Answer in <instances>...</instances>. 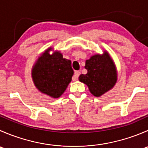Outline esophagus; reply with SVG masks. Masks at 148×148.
Returning <instances> with one entry per match:
<instances>
[{
  "label": "esophagus",
  "mask_w": 148,
  "mask_h": 148,
  "mask_svg": "<svg viewBox=\"0 0 148 148\" xmlns=\"http://www.w3.org/2000/svg\"><path fill=\"white\" fill-rule=\"evenodd\" d=\"M80 74H81V72H80L79 71H76L75 72H74V76H73V77H72L73 81H77V80L78 79V77H79V76L80 75Z\"/></svg>",
  "instance_id": "obj_1"
}]
</instances>
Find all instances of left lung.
Masks as SVG:
<instances>
[{
  "label": "left lung",
  "mask_w": 148,
  "mask_h": 148,
  "mask_svg": "<svg viewBox=\"0 0 148 148\" xmlns=\"http://www.w3.org/2000/svg\"><path fill=\"white\" fill-rule=\"evenodd\" d=\"M86 74H81L79 80L87 85L95 97H101L114 86L117 81V71L110 53L104 51L102 54L93 55L86 61Z\"/></svg>",
  "instance_id": "obj_1"
}]
</instances>
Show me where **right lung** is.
Masks as SVG:
<instances>
[{
  "mask_svg": "<svg viewBox=\"0 0 148 148\" xmlns=\"http://www.w3.org/2000/svg\"><path fill=\"white\" fill-rule=\"evenodd\" d=\"M49 47L38 57L31 70L34 85L39 92L52 98H59L71 82L74 70L71 62L63 58L59 51Z\"/></svg>",
  "mask_w": 148,
  "mask_h": 148,
  "instance_id": "add662e5",
  "label": "right lung"
}]
</instances>
